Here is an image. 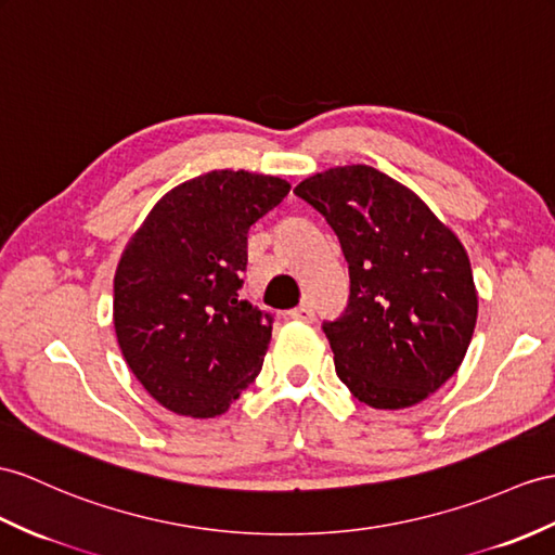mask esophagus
<instances>
[{
    "instance_id": "1",
    "label": "esophagus",
    "mask_w": 555,
    "mask_h": 555,
    "mask_svg": "<svg viewBox=\"0 0 555 555\" xmlns=\"http://www.w3.org/2000/svg\"><path fill=\"white\" fill-rule=\"evenodd\" d=\"M289 315L294 318V320H301V322H310L313 320V306H310L308 301L306 304H301L299 308H294V310H289Z\"/></svg>"
}]
</instances>
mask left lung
Returning <instances> with one entry per match:
<instances>
[{
	"label": "left lung",
	"instance_id": "1",
	"mask_svg": "<svg viewBox=\"0 0 555 555\" xmlns=\"http://www.w3.org/2000/svg\"><path fill=\"white\" fill-rule=\"evenodd\" d=\"M294 193L327 219L348 261L346 313L322 324L339 379L374 410L436 393L478 320L462 242L410 188L367 165L315 173Z\"/></svg>",
	"mask_w": 555,
	"mask_h": 555
}]
</instances>
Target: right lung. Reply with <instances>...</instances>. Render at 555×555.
Segmentation results:
<instances>
[{"mask_svg": "<svg viewBox=\"0 0 555 555\" xmlns=\"http://www.w3.org/2000/svg\"><path fill=\"white\" fill-rule=\"evenodd\" d=\"M289 188L245 169L195 176L157 202L121 251L117 344L169 412L219 416L259 376L273 315L240 294L247 233Z\"/></svg>", "mask_w": 555, "mask_h": 555, "instance_id": "right-lung-1", "label": "right lung"}]
</instances>
